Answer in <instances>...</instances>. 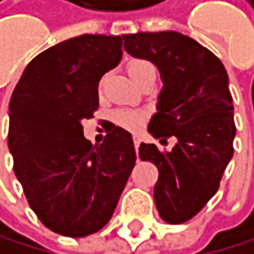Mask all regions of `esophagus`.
Returning <instances> with one entry per match:
<instances>
[{"instance_id": "34e87169", "label": "esophagus", "mask_w": 254, "mask_h": 254, "mask_svg": "<svg viewBox=\"0 0 254 254\" xmlns=\"http://www.w3.org/2000/svg\"><path fill=\"white\" fill-rule=\"evenodd\" d=\"M139 143H141V135L135 133V135H133V144H135V149H136V151H138V147H139Z\"/></svg>"}]
</instances>
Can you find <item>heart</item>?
<instances>
[{"mask_svg": "<svg viewBox=\"0 0 254 254\" xmlns=\"http://www.w3.org/2000/svg\"><path fill=\"white\" fill-rule=\"evenodd\" d=\"M149 72H155L154 65L147 61H143V60H135L128 64V75L132 76V80L136 83L143 78V76ZM116 122L119 126H122L124 128H128V130H136L139 128L146 121V115L141 111H133V110H121L116 113L115 116Z\"/></svg>", "mask_w": 254, "mask_h": 254, "instance_id": "1", "label": "heart"}]
</instances>
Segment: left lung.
Returning a JSON list of instances; mask_svg holds the SVG:
<instances>
[{
  "instance_id": "left-lung-1",
  "label": "left lung",
  "mask_w": 254,
  "mask_h": 254,
  "mask_svg": "<svg viewBox=\"0 0 254 254\" xmlns=\"http://www.w3.org/2000/svg\"><path fill=\"white\" fill-rule=\"evenodd\" d=\"M124 50L151 61L163 88L147 132L171 151L139 144V158L158 170L154 201L162 220L181 225L193 218L218 190L233 158L236 136L228 73L218 58L189 36L176 31L126 34Z\"/></svg>"
}]
</instances>
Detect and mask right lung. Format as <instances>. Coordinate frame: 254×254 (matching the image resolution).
Listing matches in <instances>:
<instances>
[{
	"label": "right lung",
	"mask_w": 254,
	"mask_h": 254,
	"mask_svg": "<svg viewBox=\"0 0 254 254\" xmlns=\"http://www.w3.org/2000/svg\"><path fill=\"white\" fill-rule=\"evenodd\" d=\"M122 58V37L83 34L37 55L9 103L13 171L42 223L67 237L105 226L132 173L136 152L127 130L110 127L102 144L83 135L99 107V81Z\"/></svg>",
	"instance_id": "add662e5"
}]
</instances>
